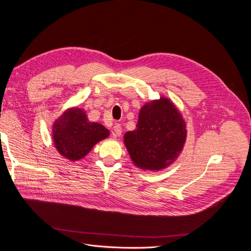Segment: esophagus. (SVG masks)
I'll return each instance as SVG.
<instances>
[{"label": "esophagus", "instance_id": "1", "mask_svg": "<svg viewBox=\"0 0 251 251\" xmlns=\"http://www.w3.org/2000/svg\"><path fill=\"white\" fill-rule=\"evenodd\" d=\"M114 130V134H115V136H120L121 133H123V130H121V126L119 124H115V126H114L113 127Z\"/></svg>", "mask_w": 251, "mask_h": 251}]
</instances>
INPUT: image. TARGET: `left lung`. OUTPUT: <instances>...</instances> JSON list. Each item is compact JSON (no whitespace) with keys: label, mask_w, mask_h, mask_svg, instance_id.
I'll return each mask as SVG.
<instances>
[{"label":"left lung","mask_w":251,"mask_h":251,"mask_svg":"<svg viewBox=\"0 0 251 251\" xmlns=\"http://www.w3.org/2000/svg\"><path fill=\"white\" fill-rule=\"evenodd\" d=\"M185 139L184 120L164 97L144 104L136 130L125 134V144L134 164L150 171H159L174 162Z\"/></svg>","instance_id":"left-lung-1"}]
</instances>
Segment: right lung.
Segmentation results:
<instances>
[{
    "label": "right lung",
    "mask_w": 251,
    "mask_h": 251,
    "mask_svg": "<svg viewBox=\"0 0 251 251\" xmlns=\"http://www.w3.org/2000/svg\"><path fill=\"white\" fill-rule=\"evenodd\" d=\"M108 128L88 120L86 113L80 109H70L53 125V140L64 157L70 160H79L85 157L94 144L107 138Z\"/></svg>",
    "instance_id": "1"
}]
</instances>
